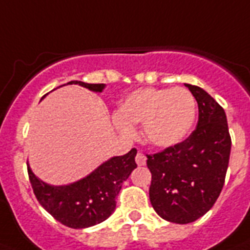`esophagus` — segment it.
<instances>
[{
	"mask_svg": "<svg viewBox=\"0 0 250 250\" xmlns=\"http://www.w3.org/2000/svg\"><path fill=\"white\" fill-rule=\"evenodd\" d=\"M136 163H137L138 167H142V165L146 164V156H145L142 152H138L137 155H136Z\"/></svg>",
	"mask_w": 250,
	"mask_h": 250,
	"instance_id": "1",
	"label": "esophagus"
}]
</instances>
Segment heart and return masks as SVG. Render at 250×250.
I'll list each match as a JSON object with an SVG mask.
<instances>
[{"label": "heart", "instance_id": "heart-1", "mask_svg": "<svg viewBox=\"0 0 250 250\" xmlns=\"http://www.w3.org/2000/svg\"><path fill=\"white\" fill-rule=\"evenodd\" d=\"M196 118L194 96L183 87H145L135 90L121 103L115 125L122 135L133 136L131 125L142 123V137L155 147L180 144Z\"/></svg>", "mask_w": 250, "mask_h": 250}]
</instances>
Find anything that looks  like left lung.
<instances>
[{
    "instance_id": "obj_1",
    "label": "left lung",
    "mask_w": 250,
    "mask_h": 250,
    "mask_svg": "<svg viewBox=\"0 0 250 250\" xmlns=\"http://www.w3.org/2000/svg\"><path fill=\"white\" fill-rule=\"evenodd\" d=\"M198 104L196 129L183 142L147 155L150 201L160 217L189 224L212 208L221 193L231 150L225 110L198 86L184 83Z\"/></svg>"
}]
</instances>
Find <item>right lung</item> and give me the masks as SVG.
Masks as SVG:
<instances>
[{"label":"right lung","mask_w":250,"mask_h":250,"mask_svg":"<svg viewBox=\"0 0 250 250\" xmlns=\"http://www.w3.org/2000/svg\"><path fill=\"white\" fill-rule=\"evenodd\" d=\"M67 83L83 86L94 93H102L105 89V83H86L77 80ZM44 98L45 95L42 99ZM136 154L137 150L132 148L123 156L110 157L85 178L64 186L45 183L28 164L29 179L37 200L57 221L72 229L90 228L114 212L115 197L122 183L137 167Z\"/></svg>","instance_id":"right-lung-1"}]
</instances>
